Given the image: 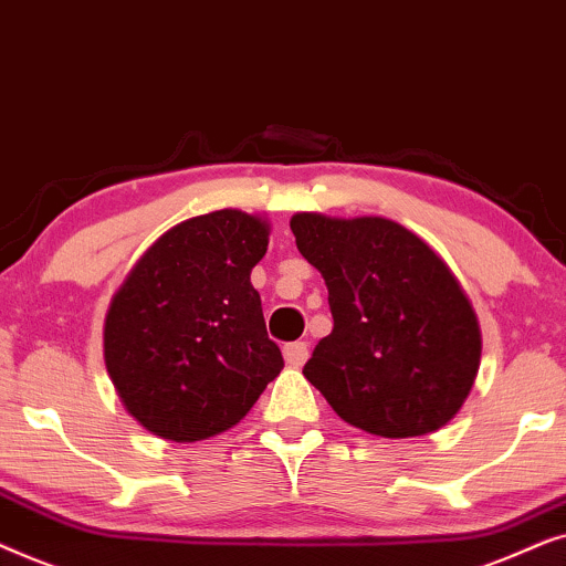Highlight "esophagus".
I'll use <instances>...</instances> for the list:
<instances>
[{
  "instance_id": "esophagus-1",
  "label": "esophagus",
  "mask_w": 566,
  "mask_h": 566,
  "mask_svg": "<svg viewBox=\"0 0 566 566\" xmlns=\"http://www.w3.org/2000/svg\"><path fill=\"white\" fill-rule=\"evenodd\" d=\"M284 361H287L290 367H303L305 359H307V344L305 342H292V344H284Z\"/></svg>"
}]
</instances>
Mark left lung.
I'll return each instance as SVG.
<instances>
[{
    "instance_id": "8db88e82",
    "label": "left lung",
    "mask_w": 566,
    "mask_h": 566,
    "mask_svg": "<svg viewBox=\"0 0 566 566\" xmlns=\"http://www.w3.org/2000/svg\"><path fill=\"white\" fill-rule=\"evenodd\" d=\"M290 228L326 279L334 315L305 378L370 434L401 440L446 427L481 361L479 318L448 263L386 217L297 212Z\"/></svg>"
}]
</instances>
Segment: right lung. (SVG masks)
<instances>
[{
  "label": "right lung",
  "mask_w": 566,
  "mask_h": 566,
  "mask_svg": "<svg viewBox=\"0 0 566 566\" xmlns=\"http://www.w3.org/2000/svg\"><path fill=\"white\" fill-rule=\"evenodd\" d=\"M269 230L240 209L191 217L157 238L113 295L105 370L147 432L209 440L235 427L282 373L251 284Z\"/></svg>",
  "instance_id": "1"
}]
</instances>
